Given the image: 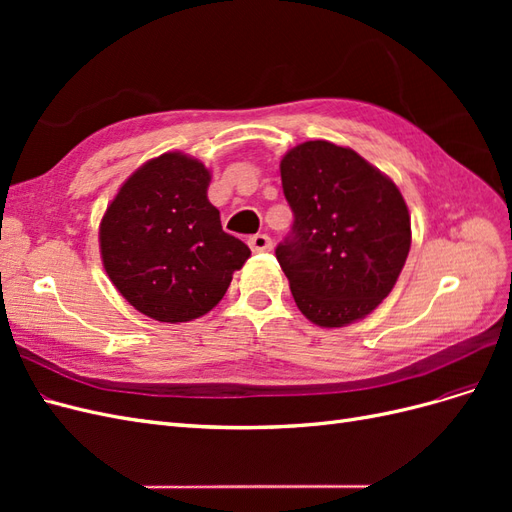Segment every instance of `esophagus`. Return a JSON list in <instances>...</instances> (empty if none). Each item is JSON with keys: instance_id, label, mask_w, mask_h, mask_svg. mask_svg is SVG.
<instances>
[{"instance_id": "34e87169", "label": "esophagus", "mask_w": 512, "mask_h": 512, "mask_svg": "<svg viewBox=\"0 0 512 512\" xmlns=\"http://www.w3.org/2000/svg\"><path fill=\"white\" fill-rule=\"evenodd\" d=\"M250 247H252V252H269L271 247H273V241H271V237L269 235H254V237H250Z\"/></svg>"}]
</instances>
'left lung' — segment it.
I'll return each instance as SVG.
<instances>
[{"label": "left lung", "instance_id": "left-lung-1", "mask_svg": "<svg viewBox=\"0 0 512 512\" xmlns=\"http://www.w3.org/2000/svg\"><path fill=\"white\" fill-rule=\"evenodd\" d=\"M294 213L275 256L301 314L322 329L363 320L389 297L412 243L397 185L350 147L307 141L280 162Z\"/></svg>", "mask_w": 512, "mask_h": 512}]
</instances>
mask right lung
<instances>
[{
  "instance_id": "1",
  "label": "right lung",
  "mask_w": 512,
  "mask_h": 512,
  "mask_svg": "<svg viewBox=\"0 0 512 512\" xmlns=\"http://www.w3.org/2000/svg\"><path fill=\"white\" fill-rule=\"evenodd\" d=\"M205 164L162 153L123 181L100 222L106 275L138 312L190 322L222 301L250 247L222 230Z\"/></svg>"
}]
</instances>
